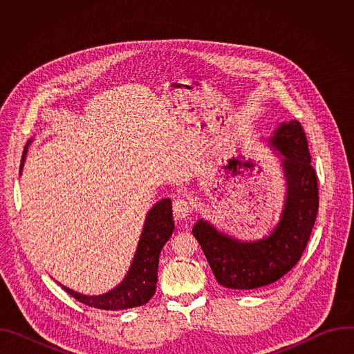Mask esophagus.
Masks as SVG:
<instances>
[{
	"mask_svg": "<svg viewBox=\"0 0 354 354\" xmlns=\"http://www.w3.org/2000/svg\"><path fill=\"white\" fill-rule=\"evenodd\" d=\"M174 213L176 216V218H186L190 213V205L189 201H186L185 198H178L174 203Z\"/></svg>",
	"mask_w": 354,
	"mask_h": 354,
	"instance_id": "34e87169",
	"label": "esophagus"
}]
</instances>
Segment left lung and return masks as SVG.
I'll use <instances>...</instances> for the list:
<instances>
[{"label":"left lung","instance_id":"8db88e82","mask_svg":"<svg viewBox=\"0 0 354 354\" xmlns=\"http://www.w3.org/2000/svg\"><path fill=\"white\" fill-rule=\"evenodd\" d=\"M261 140L279 156L284 179L274 227L261 238L243 239L201 217L192 230L217 283L231 290L261 288L288 273L304 252L318 214L317 174L301 124L281 122Z\"/></svg>","mask_w":354,"mask_h":354}]
</instances>
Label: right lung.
Returning a JSON list of instances; mask_svg holds the SVG:
<instances>
[{
  "mask_svg": "<svg viewBox=\"0 0 354 354\" xmlns=\"http://www.w3.org/2000/svg\"><path fill=\"white\" fill-rule=\"evenodd\" d=\"M30 138L24 149L21 161V175L25 165ZM175 230L171 198H162L145 214L142 231L134 252L130 268L123 280L104 294H82L59 283L70 295L82 304L99 310L120 311L141 307L151 299L157 290L158 262L164 245Z\"/></svg>",
  "mask_w": 354,
  "mask_h": 354,
  "instance_id": "obj_1",
  "label": "right lung"
}]
</instances>
